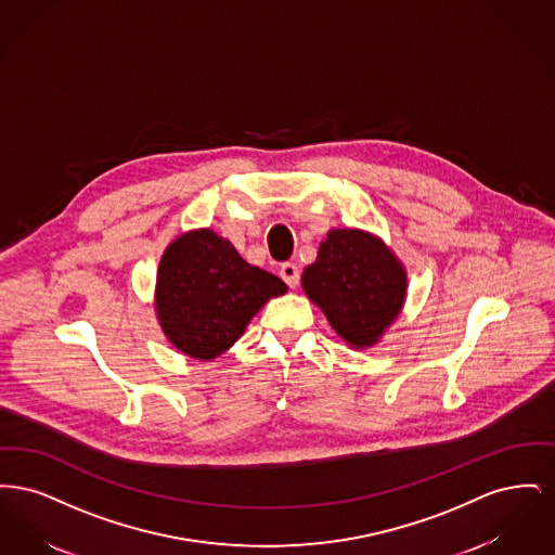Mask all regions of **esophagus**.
Listing matches in <instances>:
<instances>
[{
    "mask_svg": "<svg viewBox=\"0 0 555 555\" xmlns=\"http://www.w3.org/2000/svg\"><path fill=\"white\" fill-rule=\"evenodd\" d=\"M279 274H281V279L289 285L291 289H295V287L299 285V268H297V266L287 262V264L281 266Z\"/></svg>",
    "mask_w": 555,
    "mask_h": 555,
    "instance_id": "1",
    "label": "esophagus"
}]
</instances>
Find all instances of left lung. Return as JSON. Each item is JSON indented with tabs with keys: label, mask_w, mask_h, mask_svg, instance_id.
Segmentation results:
<instances>
[{
	"label": "left lung",
	"mask_w": 555,
	"mask_h": 555,
	"mask_svg": "<svg viewBox=\"0 0 555 555\" xmlns=\"http://www.w3.org/2000/svg\"><path fill=\"white\" fill-rule=\"evenodd\" d=\"M301 287L339 337L364 349L378 344L399 317L408 274L380 238L333 229L318 247L317 262L304 270Z\"/></svg>",
	"instance_id": "1"
}]
</instances>
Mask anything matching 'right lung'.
Segmentation results:
<instances>
[{"mask_svg":"<svg viewBox=\"0 0 555 555\" xmlns=\"http://www.w3.org/2000/svg\"><path fill=\"white\" fill-rule=\"evenodd\" d=\"M287 285L247 264L210 229L175 238L158 266L156 314L166 339L195 360H211L243 335L268 299Z\"/></svg>","mask_w":555,"mask_h":555,"instance_id":"right-lung-1","label":"right lung"}]
</instances>
